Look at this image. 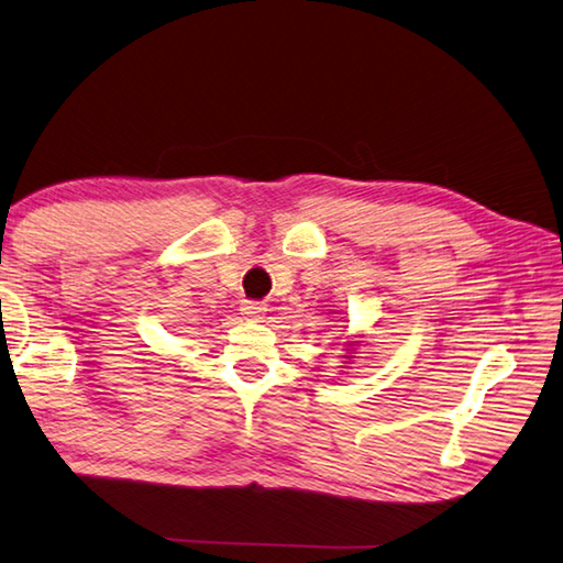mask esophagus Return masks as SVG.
Instances as JSON below:
<instances>
[{"mask_svg":"<svg viewBox=\"0 0 563 563\" xmlns=\"http://www.w3.org/2000/svg\"><path fill=\"white\" fill-rule=\"evenodd\" d=\"M242 313H244L246 319H254V321H260V319H264L266 309H264V303H256V301H244Z\"/></svg>","mask_w":563,"mask_h":563,"instance_id":"1","label":"esophagus"}]
</instances>
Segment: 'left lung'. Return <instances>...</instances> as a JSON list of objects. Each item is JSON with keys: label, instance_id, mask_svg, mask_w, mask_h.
I'll list each match as a JSON object with an SVG mask.
<instances>
[{"label": "left lung", "instance_id": "1", "mask_svg": "<svg viewBox=\"0 0 563 563\" xmlns=\"http://www.w3.org/2000/svg\"><path fill=\"white\" fill-rule=\"evenodd\" d=\"M358 339H361V336H358ZM358 339H356V341H349V343H346V346H349V349H343V351H346V353H343V356H341V358H346V361H343V363H349L351 358H356V356H351V353H353L351 349H353V346H361V343H363V341H358Z\"/></svg>", "mask_w": 563, "mask_h": 563}]
</instances>
